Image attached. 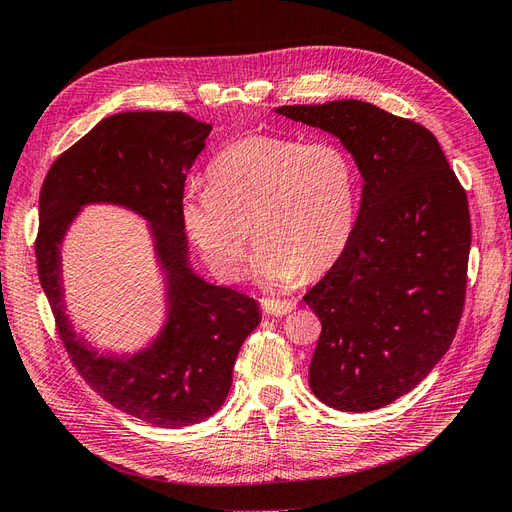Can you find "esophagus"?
<instances>
[{"label":"esophagus","instance_id":"esophagus-1","mask_svg":"<svg viewBox=\"0 0 512 512\" xmlns=\"http://www.w3.org/2000/svg\"><path fill=\"white\" fill-rule=\"evenodd\" d=\"M260 305H262V312L269 316H286L294 307H297V303L286 301V299H262Z\"/></svg>","mask_w":512,"mask_h":512}]
</instances>
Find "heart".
Instances as JSON below:
<instances>
[{"label":"heart","mask_w":512,"mask_h":512,"mask_svg":"<svg viewBox=\"0 0 512 512\" xmlns=\"http://www.w3.org/2000/svg\"><path fill=\"white\" fill-rule=\"evenodd\" d=\"M207 188L188 190L183 226L224 282L243 275L250 230L256 280L288 288L346 252L359 213V177L348 151L329 141L245 136L207 168Z\"/></svg>","instance_id":"obj_1"}]
</instances>
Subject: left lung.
Listing matches in <instances>:
<instances>
[{"label": "left lung", "mask_w": 512, "mask_h": 512, "mask_svg": "<svg viewBox=\"0 0 512 512\" xmlns=\"http://www.w3.org/2000/svg\"><path fill=\"white\" fill-rule=\"evenodd\" d=\"M337 136L363 177L346 252L303 301L322 322L309 365L335 410L389 406L451 348L466 301L470 209L425 126L361 100L275 108Z\"/></svg>", "instance_id": "obj_1"}]
</instances>
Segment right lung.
Returning a JSON list of instances; mask_svg holds the SVG:
<instances>
[{
  "instance_id": "1",
  "label": "right lung",
  "mask_w": 512,
  "mask_h": 512,
  "mask_svg": "<svg viewBox=\"0 0 512 512\" xmlns=\"http://www.w3.org/2000/svg\"><path fill=\"white\" fill-rule=\"evenodd\" d=\"M211 126L185 113L136 111L102 119L53 162L40 190L36 260L72 365L117 410L156 427H185L220 410L258 303L190 269L181 218L188 170ZM108 202L150 222L167 286V322L134 355H102L71 329L60 282V243L85 204Z\"/></svg>"
}]
</instances>
